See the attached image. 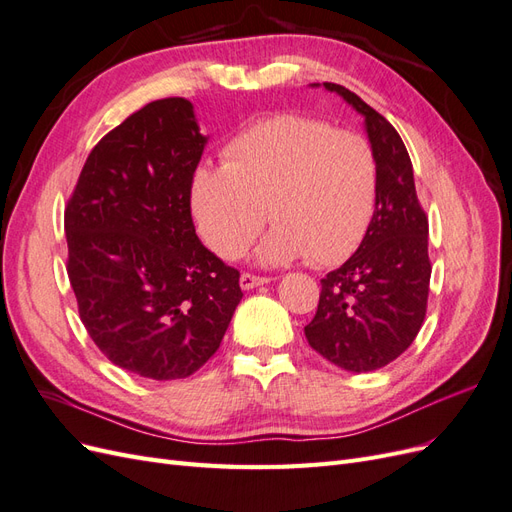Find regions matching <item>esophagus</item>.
Masks as SVG:
<instances>
[{
    "instance_id": "1",
    "label": "esophagus",
    "mask_w": 512,
    "mask_h": 512,
    "mask_svg": "<svg viewBox=\"0 0 512 512\" xmlns=\"http://www.w3.org/2000/svg\"><path fill=\"white\" fill-rule=\"evenodd\" d=\"M269 282H271L269 277H260L254 273H241V277H239V284L243 290H252V288H258V286L269 284Z\"/></svg>"
}]
</instances>
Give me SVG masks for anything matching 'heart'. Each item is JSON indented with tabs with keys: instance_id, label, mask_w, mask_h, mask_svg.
I'll list each match as a JSON object with an SVG mask.
<instances>
[{
	"instance_id": "obj_1",
	"label": "heart",
	"mask_w": 512,
	"mask_h": 512,
	"mask_svg": "<svg viewBox=\"0 0 512 512\" xmlns=\"http://www.w3.org/2000/svg\"><path fill=\"white\" fill-rule=\"evenodd\" d=\"M222 166H198L190 203L200 237L239 258L265 224L262 265L305 256L337 265L361 245L378 196V162L367 138L314 117L282 113L250 123L222 149Z\"/></svg>"
}]
</instances>
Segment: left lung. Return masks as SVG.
Listing matches in <instances>:
<instances>
[{"label":"left lung","mask_w":512,"mask_h":512,"mask_svg":"<svg viewBox=\"0 0 512 512\" xmlns=\"http://www.w3.org/2000/svg\"><path fill=\"white\" fill-rule=\"evenodd\" d=\"M322 85L365 117L378 162V196L359 250L320 280L318 309L305 337L333 365L363 374L395 361L421 331L431 277L429 222L397 130L350 89Z\"/></svg>","instance_id":"left-lung-1"}]
</instances>
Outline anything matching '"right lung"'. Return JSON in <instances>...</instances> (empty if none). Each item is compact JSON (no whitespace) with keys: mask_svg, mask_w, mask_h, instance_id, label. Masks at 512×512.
Listing matches in <instances>:
<instances>
[{"mask_svg":"<svg viewBox=\"0 0 512 512\" xmlns=\"http://www.w3.org/2000/svg\"><path fill=\"white\" fill-rule=\"evenodd\" d=\"M207 136L185 98L149 102L91 149L66 207L68 277L108 361L188 378L220 348L239 271L196 237L192 175Z\"/></svg>","mask_w":512,"mask_h":512,"instance_id":"add662e5","label":"right lung"}]
</instances>
